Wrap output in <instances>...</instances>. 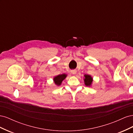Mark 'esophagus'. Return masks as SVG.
<instances>
[{"label": "esophagus", "instance_id": "esophagus-1", "mask_svg": "<svg viewBox=\"0 0 133 133\" xmlns=\"http://www.w3.org/2000/svg\"><path fill=\"white\" fill-rule=\"evenodd\" d=\"M71 73L72 74L75 75V74H76V71L75 70H73L71 71Z\"/></svg>", "mask_w": 133, "mask_h": 133}]
</instances>
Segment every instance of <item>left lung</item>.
I'll use <instances>...</instances> for the list:
<instances>
[{"mask_svg": "<svg viewBox=\"0 0 133 133\" xmlns=\"http://www.w3.org/2000/svg\"><path fill=\"white\" fill-rule=\"evenodd\" d=\"M84 84L85 86L88 87H91L92 84V82H93V78L90 75L85 74L84 75Z\"/></svg>", "mask_w": 133, "mask_h": 133, "instance_id": "obj_1", "label": "left lung"}]
</instances>
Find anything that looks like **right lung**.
<instances>
[{
  "label": "right lung",
  "mask_w": 133,
  "mask_h": 133,
  "mask_svg": "<svg viewBox=\"0 0 133 133\" xmlns=\"http://www.w3.org/2000/svg\"><path fill=\"white\" fill-rule=\"evenodd\" d=\"M66 76L67 74L64 73L55 76L53 78V82L56 85L59 87L60 85H61L62 82L66 78Z\"/></svg>",
  "instance_id": "right-lung-1"
}]
</instances>
